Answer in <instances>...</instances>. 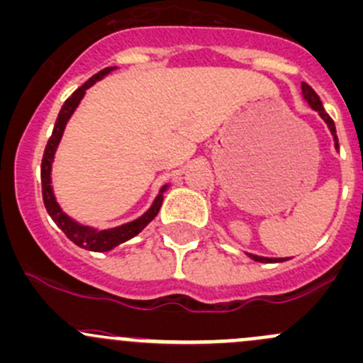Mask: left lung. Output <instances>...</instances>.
<instances>
[{
    "instance_id": "1",
    "label": "left lung",
    "mask_w": 363,
    "mask_h": 363,
    "mask_svg": "<svg viewBox=\"0 0 363 363\" xmlns=\"http://www.w3.org/2000/svg\"><path fill=\"white\" fill-rule=\"evenodd\" d=\"M301 89H303V99H304V101H306L308 104H310L311 108L315 109V111L318 113L320 116H322V120L327 123V127H329V130H330V133H333V137H334L335 150H339V143H337V135H335L334 120L329 116V114L325 113L322 101H320V97H318V95H316V91L313 90L311 86L308 85V83H304V82L301 83ZM247 255H249L250 259H254V261H257V262H284V261H287V259H285V257H261V255L249 254V252H247Z\"/></svg>"
}]
</instances>
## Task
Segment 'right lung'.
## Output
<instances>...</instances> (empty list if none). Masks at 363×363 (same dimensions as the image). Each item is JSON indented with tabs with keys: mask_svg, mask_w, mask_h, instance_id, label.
Masks as SVG:
<instances>
[{
	"mask_svg": "<svg viewBox=\"0 0 363 363\" xmlns=\"http://www.w3.org/2000/svg\"><path fill=\"white\" fill-rule=\"evenodd\" d=\"M114 69H116V67H106V69L99 71L97 74L91 76L89 82L83 83V85L64 102L62 109H60L59 116H57L55 127H53V132L50 139H48L47 147H45L43 160H41V189H43V201L45 207H47V212L50 213V217L55 220L57 226L66 233V236L72 243H76V245L82 247V249L91 252H108L120 245V243L127 242V240L139 235V233L155 219L156 213L160 212V207H162L163 203V193L169 188V184H165L160 189L158 196L155 198L151 207L147 208L143 216L137 217L135 220H130V223L121 224V226L109 228V230H97V228L83 226L78 220H74L72 217L67 216V213L60 208V205L57 203L55 194H53L52 188V163L53 158H55V151L57 147H59L60 139H62L64 128H66L67 121H69L72 113L76 111V108H78V104L82 102V99L85 97V91L89 90L95 82L102 79L106 74H109V72Z\"/></svg>",
	"mask_w": 363,
	"mask_h": 363,
	"instance_id": "1",
	"label": "right lung"
}]
</instances>
